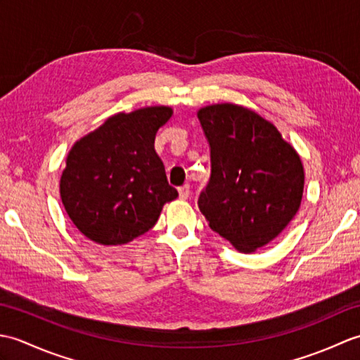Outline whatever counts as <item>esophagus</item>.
Instances as JSON below:
<instances>
[{
	"mask_svg": "<svg viewBox=\"0 0 360 360\" xmlns=\"http://www.w3.org/2000/svg\"><path fill=\"white\" fill-rule=\"evenodd\" d=\"M178 192H179V198H181V200H187V198L190 196V186H188V184H184V186L178 188Z\"/></svg>",
	"mask_w": 360,
	"mask_h": 360,
	"instance_id": "1",
	"label": "esophagus"
}]
</instances>
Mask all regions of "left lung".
<instances>
[{
  "mask_svg": "<svg viewBox=\"0 0 360 360\" xmlns=\"http://www.w3.org/2000/svg\"><path fill=\"white\" fill-rule=\"evenodd\" d=\"M198 119L210 148V179L198 207L238 250L266 246L300 207V158L271 122L243 106H205Z\"/></svg>",
  "mask_w": 360,
  "mask_h": 360,
  "instance_id": "obj_1",
  "label": "left lung"
}]
</instances>
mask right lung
Returning <instances> with one entry per match:
<instances>
[{
    "label": "right lung",
    "mask_w": 360,
    "mask_h": 360,
    "mask_svg": "<svg viewBox=\"0 0 360 360\" xmlns=\"http://www.w3.org/2000/svg\"><path fill=\"white\" fill-rule=\"evenodd\" d=\"M168 106L119 112L75 142L60 179L62 202L75 227L94 243L133 241L156 224L165 202L178 196L155 151Z\"/></svg>",
    "instance_id": "add662e5"
}]
</instances>
